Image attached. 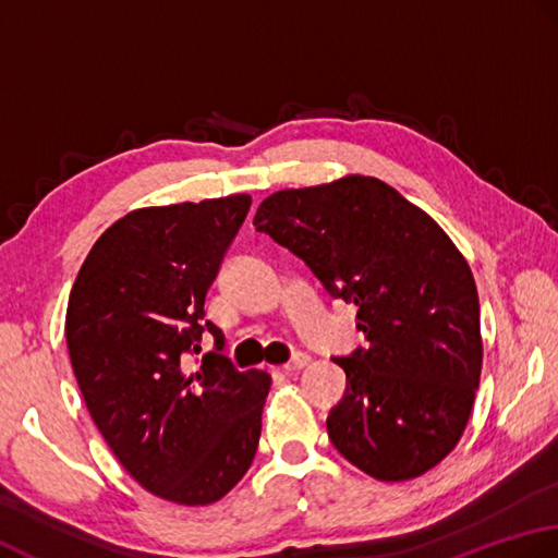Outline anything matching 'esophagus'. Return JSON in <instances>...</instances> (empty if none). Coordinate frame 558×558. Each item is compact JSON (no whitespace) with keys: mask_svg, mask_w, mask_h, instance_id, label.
<instances>
[{"mask_svg":"<svg viewBox=\"0 0 558 558\" xmlns=\"http://www.w3.org/2000/svg\"><path fill=\"white\" fill-rule=\"evenodd\" d=\"M308 363H311V356H308V354H295V356L287 363V366H283V371H287V373H299V371H303L305 366H308Z\"/></svg>","mask_w":558,"mask_h":558,"instance_id":"34e87169","label":"esophagus"}]
</instances>
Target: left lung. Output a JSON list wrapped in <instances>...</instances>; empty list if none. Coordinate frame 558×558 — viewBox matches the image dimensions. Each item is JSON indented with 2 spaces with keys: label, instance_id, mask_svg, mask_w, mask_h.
Returning <instances> with one entry per match:
<instances>
[{
  "label": "left lung",
  "instance_id": "8db88e82",
  "mask_svg": "<svg viewBox=\"0 0 558 558\" xmlns=\"http://www.w3.org/2000/svg\"><path fill=\"white\" fill-rule=\"evenodd\" d=\"M255 229L299 255L335 299L359 305L368 347L335 359L347 373L327 434L378 482H407L448 458L482 375L480 295L448 233L371 175L279 190Z\"/></svg>",
  "mask_w": 558,
  "mask_h": 558
}]
</instances>
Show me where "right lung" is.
Returning a JSON list of instances; mask_svg holds the SVG:
<instances>
[{
    "label": "right lung",
    "mask_w": 558,
    "mask_h": 558,
    "mask_svg": "<svg viewBox=\"0 0 558 558\" xmlns=\"http://www.w3.org/2000/svg\"><path fill=\"white\" fill-rule=\"evenodd\" d=\"M250 195L144 207L90 247L66 305V349L90 418L136 484L209 506L253 464L271 375L235 371L204 323L223 253ZM204 331L217 349L187 374Z\"/></svg>",
    "instance_id": "add662e5"
}]
</instances>
